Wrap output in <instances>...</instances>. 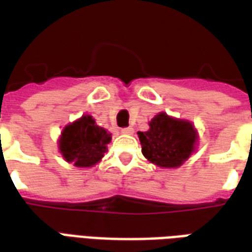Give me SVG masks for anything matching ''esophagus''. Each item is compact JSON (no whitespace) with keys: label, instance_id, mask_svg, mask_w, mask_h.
<instances>
[{"label":"esophagus","instance_id":"obj_1","mask_svg":"<svg viewBox=\"0 0 252 252\" xmlns=\"http://www.w3.org/2000/svg\"><path fill=\"white\" fill-rule=\"evenodd\" d=\"M121 132L126 133V135H132V133H133V128H132V126H126V128L121 129Z\"/></svg>","mask_w":252,"mask_h":252}]
</instances>
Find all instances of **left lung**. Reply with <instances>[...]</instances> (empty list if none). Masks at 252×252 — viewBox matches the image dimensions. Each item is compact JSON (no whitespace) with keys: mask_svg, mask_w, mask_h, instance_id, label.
I'll return each mask as SVG.
<instances>
[{"mask_svg":"<svg viewBox=\"0 0 252 252\" xmlns=\"http://www.w3.org/2000/svg\"><path fill=\"white\" fill-rule=\"evenodd\" d=\"M142 153L159 167H178L194 150V126L189 121L177 120L159 113L150 123L147 132H139Z\"/></svg>","mask_w":252,"mask_h":252,"instance_id":"obj_1","label":"left lung"}]
</instances>
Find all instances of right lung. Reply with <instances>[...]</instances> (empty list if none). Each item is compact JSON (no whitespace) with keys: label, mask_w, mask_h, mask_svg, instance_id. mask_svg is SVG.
I'll use <instances>...</instances> for the list:
<instances>
[{"label":"right lung","mask_w":252,"mask_h":252,"mask_svg":"<svg viewBox=\"0 0 252 252\" xmlns=\"http://www.w3.org/2000/svg\"><path fill=\"white\" fill-rule=\"evenodd\" d=\"M110 135L95 124L92 116L85 115L67 126L59 140V150L67 162L78 167H92L106 153Z\"/></svg>","instance_id":"right-lung-1"}]
</instances>
